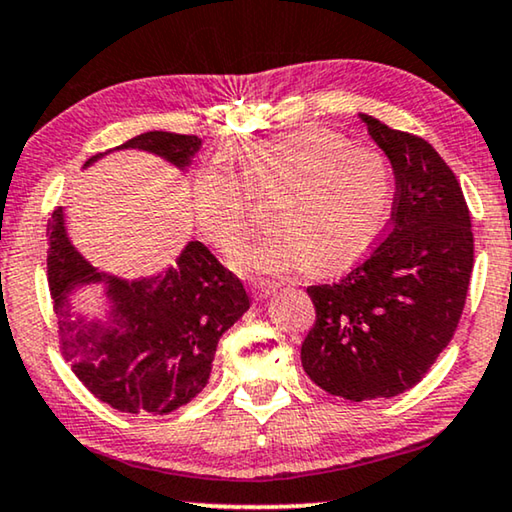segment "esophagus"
Listing matches in <instances>:
<instances>
[{
  "mask_svg": "<svg viewBox=\"0 0 512 512\" xmlns=\"http://www.w3.org/2000/svg\"><path fill=\"white\" fill-rule=\"evenodd\" d=\"M278 290V285H273V283H255L253 285V297L257 299V301H262V299H269L273 292Z\"/></svg>",
  "mask_w": 512,
  "mask_h": 512,
  "instance_id": "34e87169",
  "label": "esophagus"
}]
</instances>
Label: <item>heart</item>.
I'll use <instances>...</instances> for the list:
<instances>
[{
  "label": "heart",
  "mask_w": 512,
  "mask_h": 512,
  "mask_svg": "<svg viewBox=\"0 0 512 512\" xmlns=\"http://www.w3.org/2000/svg\"><path fill=\"white\" fill-rule=\"evenodd\" d=\"M241 178L206 162L192 178L194 220L220 253H232L253 229V199H271V232L234 255L248 276L343 269L383 232L392 206V174L371 150L350 148L327 129H297L257 141L239 155Z\"/></svg>",
  "instance_id": "b5f03b06"
}]
</instances>
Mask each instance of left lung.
<instances>
[{"mask_svg": "<svg viewBox=\"0 0 512 512\" xmlns=\"http://www.w3.org/2000/svg\"><path fill=\"white\" fill-rule=\"evenodd\" d=\"M392 164V227L331 285H311L315 327L301 364L315 385L348 401L390 399L420 383L448 348L473 271L471 215L443 157L420 136L359 113Z\"/></svg>", "mask_w": 512, "mask_h": 512, "instance_id": "left-lung-1", "label": "left lung"}]
</instances>
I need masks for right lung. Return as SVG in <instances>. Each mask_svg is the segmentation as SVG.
<instances>
[{"instance_id": "add662e5", "label": "right lung", "mask_w": 512, "mask_h": 512, "mask_svg": "<svg viewBox=\"0 0 512 512\" xmlns=\"http://www.w3.org/2000/svg\"><path fill=\"white\" fill-rule=\"evenodd\" d=\"M118 150L150 153L185 174L201 139L143 132L90 157L83 169ZM90 284L103 292L99 316L73 308ZM48 285L64 359L99 401L132 415H164L197 397L220 336L250 308L241 280L199 241L185 243L176 262L153 276L129 280L97 269L71 241L64 208L48 220Z\"/></svg>"}]
</instances>
